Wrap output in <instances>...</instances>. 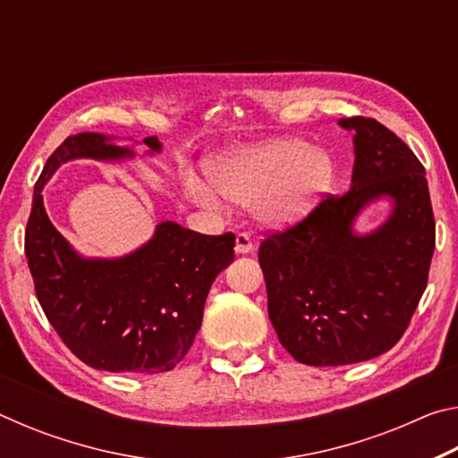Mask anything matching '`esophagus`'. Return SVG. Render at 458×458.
Returning <instances> with one entry per match:
<instances>
[{"label": "esophagus", "instance_id": "34e87169", "mask_svg": "<svg viewBox=\"0 0 458 458\" xmlns=\"http://www.w3.org/2000/svg\"><path fill=\"white\" fill-rule=\"evenodd\" d=\"M234 250H236V254H248V252L254 250L252 240H250V236L246 234V232H238V234H236Z\"/></svg>", "mask_w": 458, "mask_h": 458}]
</instances>
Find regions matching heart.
<instances>
[{
	"label": "heart",
	"instance_id": "heart-1",
	"mask_svg": "<svg viewBox=\"0 0 458 458\" xmlns=\"http://www.w3.org/2000/svg\"><path fill=\"white\" fill-rule=\"evenodd\" d=\"M210 189L196 180L185 191L201 206L218 208L222 199L252 204V214L268 230L291 228L311 214L335 182V161L321 147L301 139H276L244 149L216 153L206 159Z\"/></svg>",
	"mask_w": 458,
	"mask_h": 458
}]
</instances>
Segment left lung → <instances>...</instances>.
Instances as JSON below:
<instances>
[{"label": "left lung", "instance_id": "left-lung-1", "mask_svg": "<svg viewBox=\"0 0 458 458\" xmlns=\"http://www.w3.org/2000/svg\"><path fill=\"white\" fill-rule=\"evenodd\" d=\"M339 125L353 133L350 191L325 198L259 250L278 341L315 368L392 350L426 289L434 252L428 182L412 149L376 119H339ZM384 197L393 204L385 224L355 233L360 210Z\"/></svg>", "mask_w": 458, "mask_h": 458}]
</instances>
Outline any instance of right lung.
Listing matches in <instances>:
<instances>
[{"label": "right lung", "instance_id": "add662e5", "mask_svg": "<svg viewBox=\"0 0 458 458\" xmlns=\"http://www.w3.org/2000/svg\"><path fill=\"white\" fill-rule=\"evenodd\" d=\"M143 143L147 153L161 151L157 137ZM133 157L111 135L64 139L34 185L26 259L46 317L76 358L95 369L161 374L191 347L210 286L234 260V234L206 236L161 222L149 242L125 257L87 259L54 228L42 198L46 182L66 161Z\"/></svg>", "mask_w": 458, "mask_h": 458}]
</instances>
